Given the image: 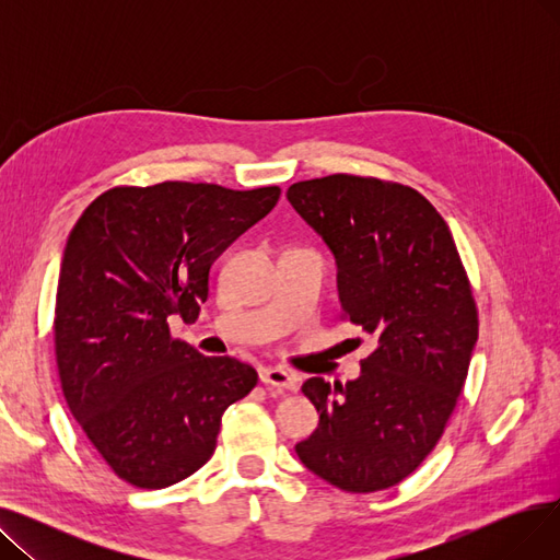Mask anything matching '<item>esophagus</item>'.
I'll return each mask as SVG.
<instances>
[{
	"label": "esophagus",
	"instance_id": "1",
	"mask_svg": "<svg viewBox=\"0 0 560 560\" xmlns=\"http://www.w3.org/2000/svg\"><path fill=\"white\" fill-rule=\"evenodd\" d=\"M260 381L265 386H272V388H279V390H298V378L295 374H290L288 370H281V368H265L260 372Z\"/></svg>",
	"mask_w": 560,
	"mask_h": 560
}]
</instances>
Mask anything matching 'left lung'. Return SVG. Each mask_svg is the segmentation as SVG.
<instances>
[{
    "label": "left lung",
    "mask_w": 560,
    "mask_h": 560,
    "mask_svg": "<svg viewBox=\"0 0 560 560\" xmlns=\"http://www.w3.org/2000/svg\"><path fill=\"white\" fill-rule=\"evenodd\" d=\"M285 195L338 260L340 319L376 338L357 381L302 386L319 424L298 456L345 492L386 490L422 465L458 404L479 338L472 283L447 222L416 188L329 174Z\"/></svg>",
    "instance_id": "obj_1"
}]
</instances>
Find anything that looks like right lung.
<instances>
[{
    "mask_svg": "<svg viewBox=\"0 0 560 560\" xmlns=\"http://www.w3.org/2000/svg\"><path fill=\"white\" fill-rule=\"evenodd\" d=\"M281 188L163 182L88 203L58 275L54 349L70 413L122 481L159 490L215 452L222 413L258 374L172 338L195 322L215 258L268 215Z\"/></svg>",
    "mask_w": 560,
    "mask_h": 560,
    "instance_id": "add662e5",
    "label": "right lung"
}]
</instances>
